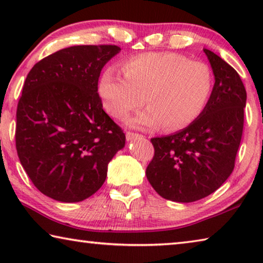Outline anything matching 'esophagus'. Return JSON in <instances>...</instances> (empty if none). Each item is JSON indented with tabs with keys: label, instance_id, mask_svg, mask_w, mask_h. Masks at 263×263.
<instances>
[{
	"label": "esophagus",
	"instance_id": "esophagus-1",
	"mask_svg": "<svg viewBox=\"0 0 263 263\" xmlns=\"http://www.w3.org/2000/svg\"><path fill=\"white\" fill-rule=\"evenodd\" d=\"M142 137L139 133H135V132H126V140L127 141H131L133 139H136V138H139Z\"/></svg>",
	"mask_w": 263,
	"mask_h": 263
}]
</instances>
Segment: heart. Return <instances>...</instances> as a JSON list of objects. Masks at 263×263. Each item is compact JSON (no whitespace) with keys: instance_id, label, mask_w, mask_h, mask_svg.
I'll list each match as a JSON object with an SVG mask.
<instances>
[{"instance_id":"b5f03b06","label":"heart","mask_w":263,"mask_h":263,"mask_svg":"<svg viewBox=\"0 0 263 263\" xmlns=\"http://www.w3.org/2000/svg\"><path fill=\"white\" fill-rule=\"evenodd\" d=\"M122 69L124 78L115 67L106 68L97 94L105 112L116 119L125 118L145 100L147 108L128 119L132 127L162 124L167 131L181 130L198 119L211 99L215 80L210 67L177 53H144L126 60Z\"/></svg>"}]
</instances>
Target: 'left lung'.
Listing matches in <instances>:
<instances>
[{
    "label": "left lung",
    "instance_id": "8db88e82",
    "mask_svg": "<svg viewBox=\"0 0 263 263\" xmlns=\"http://www.w3.org/2000/svg\"><path fill=\"white\" fill-rule=\"evenodd\" d=\"M215 84L198 119L173 135L152 138L154 157L146 168L161 197L190 203L216 191L232 174L241 141L246 89L233 67L204 48Z\"/></svg>",
    "mask_w": 263,
    "mask_h": 263
}]
</instances>
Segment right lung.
<instances>
[{
	"mask_svg": "<svg viewBox=\"0 0 263 263\" xmlns=\"http://www.w3.org/2000/svg\"><path fill=\"white\" fill-rule=\"evenodd\" d=\"M119 51L116 45L64 48L37 62L25 79L16 114L17 154L35 188L55 201L94 195L125 146V135L97 94L102 68Z\"/></svg>",
	"mask_w": 263,
	"mask_h": 263,
	"instance_id": "add662e5",
	"label": "right lung"
}]
</instances>
